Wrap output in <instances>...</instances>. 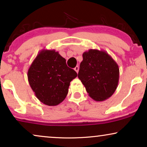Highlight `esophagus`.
<instances>
[{"label":"esophagus","instance_id":"34e87169","mask_svg":"<svg viewBox=\"0 0 147 147\" xmlns=\"http://www.w3.org/2000/svg\"><path fill=\"white\" fill-rule=\"evenodd\" d=\"M74 70H75V71L77 72V73H78V71H79V67H78V65L76 66L75 68H74Z\"/></svg>","mask_w":147,"mask_h":147}]
</instances>
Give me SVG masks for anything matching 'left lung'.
<instances>
[{
	"instance_id": "left-lung-1",
	"label": "left lung",
	"mask_w": 147,
	"mask_h": 147,
	"mask_svg": "<svg viewBox=\"0 0 147 147\" xmlns=\"http://www.w3.org/2000/svg\"><path fill=\"white\" fill-rule=\"evenodd\" d=\"M78 77L92 99L102 102L111 97L119 80L116 62L103 50L90 49L83 53Z\"/></svg>"
}]
</instances>
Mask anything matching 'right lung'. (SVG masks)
Listing matches in <instances>:
<instances>
[{
  "mask_svg": "<svg viewBox=\"0 0 147 147\" xmlns=\"http://www.w3.org/2000/svg\"><path fill=\"white\" fill-rule=\"evenodd\" d=\"M65 58L55 50L43 49L27 72L28 81L36 97L47 106H57L65 99L70 82L77 77Z\"/></svg>",
  "mask_w": 147,
  "mask_h": 147,
  "instance_id": "add662e5",
  "label": "right lung"
}]
</instances>
